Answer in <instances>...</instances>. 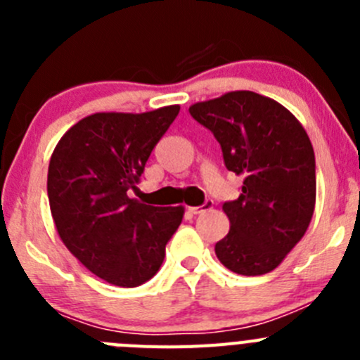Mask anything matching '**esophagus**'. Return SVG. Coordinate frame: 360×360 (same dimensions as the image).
Returning a JSON list of instances; mask_svg holds the SVG:
<instances>
[{
    "label": "esophagus",
    "mask_w": 360,
    "mask_h": 360,
    "mask_svg": "<svg viewBox=\"0 0 360 360\" xmlns=\"http://www.w3.org/2000/svg\"><path fill=\"white\" fill-rule=\"evenodd\" d=\"M212 207H214L212 200H205L200 207H190V212L191 214H202V212H207V210H210Z\"/></svg>",
    "instance_id": "34e87169"
}]
</instances>
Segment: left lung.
<instances>
[{
  "instance_id": "8db88e82",
  "label": "left lung",
  "mask_w": 360,
  "mask_h": 360,
  "mask_svg": "<svg viewBox=\"0 0 360 360\" xmlns=\"http://www.w3.org/2000/svg\"><path fill=\"white\" fill-rule=\"evenodd\" d=\"M221 144L224 165L244 177L237 200L224 202L230 231L216 244L228 270H275L303 238L315 209V155L303 125L270 97L228 92L190 106Z\"/></svg>"
}]
</instances>
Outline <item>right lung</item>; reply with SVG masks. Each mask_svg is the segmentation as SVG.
<instances>
[{"instance_id": "obj_1", "label": "right lung", "mask_w": 360, "mask_h": 360, "mask_svg": "<svg viewBox=\"0 0 360 360\" xmlns=\"http://www.w3.org/2000/svg\"><path fill=\"white\" fill-rule=\"evenodd\" d=\"M179 106L96 112L60 137L49 165L50 210L60 240L86 268L120 288H137L160 270L184 207L129 197Z\"/></svg>"}]
</instances>
